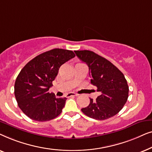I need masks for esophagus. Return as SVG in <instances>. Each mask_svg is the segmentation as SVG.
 I'll use <instances>...</instances> for the list:
<instances>
[{
  "mask_svg": "<svg viewBox=\"0 0 152 152\" xmlns=\"http://www.w3.org/2000/svg\"><path fill=\"white\" fill-rule=\"evenodd\" d=\"M78 94L75 93H69L66 95V97H73V96H77Z\"/></svg>",
  "mask_w": 152,
  "mask_h": 152,
  "instance_id": "esophagus-1",
  "label": "esophagus"
}]
</instances>
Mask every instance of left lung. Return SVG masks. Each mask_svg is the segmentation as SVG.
<instances>
[{"instance_id": "obj_1", "label": "left lung", "mask_w": 152, "mask_h": 152, "mask_svg": "<svg viewBox=\"0 0 152 152\" xmlns=\"http://www.w3.org/2000/svg\"><path fill=\"white\" fill-rule=\"evenodd\" d=\"M75 53L88 65L91 83L101 93L96 101L90 98V104L82 109V111L95 120L113 117L123 108L129 97V86L123 73L111 62L94 52L76 50Z\"/></svg>"}]
</instances>
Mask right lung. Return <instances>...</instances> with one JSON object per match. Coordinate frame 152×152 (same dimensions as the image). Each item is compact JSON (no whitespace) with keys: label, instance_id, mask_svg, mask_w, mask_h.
Listing matches in <instances>:
<instances>
[{"label":"right lung","instance_id":"1","mask_svg":"<svg viewBox=\"0 0 152 152\" xmlns=\"http://www.w3.org/2000/svg\"><path fill=\"white\" fill-rule=\"evenodd\" d=\"M75 57L72 50L55 48L37 56L20 70L14 84L18 106L30 119L44 122L61 113L66 97L48 92L62 64Z\"/></svg>","mask_w":152,"mask_h":152}]
</instances>
